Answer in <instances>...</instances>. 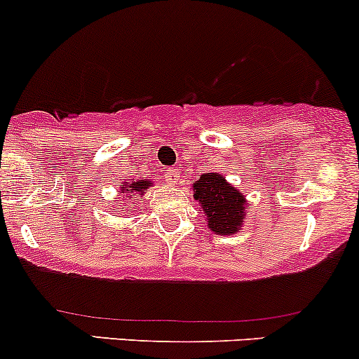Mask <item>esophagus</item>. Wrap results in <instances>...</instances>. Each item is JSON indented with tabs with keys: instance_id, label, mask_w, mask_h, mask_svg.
<instances>
[{
	"instance_id": "1",
	"label": "esophagus",
	"mask_w": 359,
	"mask_h": 359,
	"mask_svg": "<svg viewBox=\"0 0 359 359\" xmlns=\"http://www.w3.org/2000/svg\"><path fill=\"white\" fill-rule=\"evenodd\" d=\"M164 178L169 181V183H175V181H178V171H176L175 168H168L165 169V172H164Z\"/></svg>"
}]
</instances>
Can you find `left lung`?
Returning a JSON list of instances; mask_svg holds the SVG:
<instances>
[{
  "label": "left lung",
  "instance_id": "8db88e82",
  "mask_svg": "<svg viewBox=\"0 0 359 359\" xmlns=\"http://www.w3.org/2000/svg\"><path fill=\"white\" fill-rule=\"evenodd\" d=\"M195 201L204 207L209 230L217 235L236 233L245 216V197L217 172H207L194 184Z\"/></svg>",
  "mask_w": 359,
  "mask_h": 359
}]
</instances>
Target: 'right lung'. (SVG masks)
Segmentation results:
<instances>
[{
    "label": "right lung",
    "instance_id": "right-lung-1",
    "mask_svg": "<svg viewBox=\"0 0 359 359\" xmlns=\"http://www.w3.org/2000/svg\"><path fill=\"white\" fill-rule=\"evenodd\" d=\"M150 183H152V181H145V180L135 181V183H123L121 184V191H123V194H142L143 195V191L150 187Z\"/></svg>",
    "mask_w": 359,
    "mask_h": 359
}]
</instances>
